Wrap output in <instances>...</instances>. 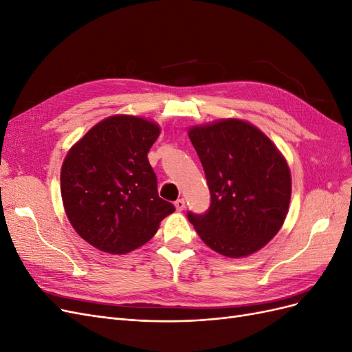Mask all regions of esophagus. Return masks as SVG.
Returning <instances> with one entry per match:
<instances>
[{
  "mask_svg": "<svg viewBox=\"0 0 352 352\" xmlns=\"http://www.w3.org/2000/svg\"><path fill=\"white\" fill-rule=\"evenodd\" d=\"M175 207H176L177 211L185 210V199H184V198H179V199L175 202Z\"/></svg>",
  "mask_w": 352,
  "mask_h": 352,
  "instance_id": "1",
  "label": "esophagus"
}]
</instances>
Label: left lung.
Masks as SVG:
<instances>
[{
    "label": "left lung",
    "mask_w": 352,
    "mask_h": 352,
    "mask_svg": "<svg viewBox=\"0 0 352 352\" xmlns=\"http://www.w3.org/2000/svg\"><path fill=\"white\" fill-rule=\"evenodd\" d=\"M204 167L211 204L204 214L188 212L199 238L225 257L261 250L282 228L291 201L285 157L258 127L221 119L188 131Z\"/></svg>",
    "instance_id": "1"
}]
</instances>
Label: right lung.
<instances>
[{
  "mask_svg": "<svg viewBox=\"0 0 352 352\" xmlns=\"http://www.w3.org/2000/svg\"><path fill=\"white\" fill-rule=\"evenodd\" d=\"M160 126L136 116L107 117L74 144L61 166V198L78 235L100 251L126 254L150 241L175 211L158 197L148 151Z\"/></svg>",
  "mask_w": 352,
  "mask_h": 352,
  "instance_id": "1",
  "label": "right lung"
}]
</instances>
